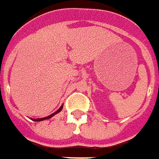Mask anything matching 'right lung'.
Here are the masks:
<instances>
[{
    "instance_id": "obj_1",
    "label": "right lung",
    "mask_w": 159,
    "mask_h": 159,
    "mask_svg": "<svg viewBox=\"0 0 159 159\" xmlns=\"http://www.w3.org/2000/svg\"><path fill=\"white\" fill-rule=\"evenodd\" d=\"M62 108H63V105H61V106L60 107V109L57 110V111H56L55 113H53V114H51L50 116H47V117H43V118H39V119H32L34 121H41V120H48V119H50L51 117H53V116H55V115H56V114H58L59 112H61V111Z\"/></svg>"
}]
</instances>
